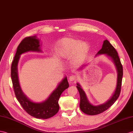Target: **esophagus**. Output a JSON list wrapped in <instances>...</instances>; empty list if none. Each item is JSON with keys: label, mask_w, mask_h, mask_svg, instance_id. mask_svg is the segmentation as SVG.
I'll return each instance as SVG.
<instances>
[{"label": "esophagus", "mask_w": 133, "mask_h": 133, "mask_svg": "<svg viewBox=\"0 0 133 133\" xmlns=\"http://www.w3.org/2000/svg\"><path fill=\"white\" fill-rule=\"evenodd\" d=\"M78 79V77L76 75H74V74H73V75L70 76L69 77V81H75Z\"/></svg>", "instance_id": "1"}]
</instances>
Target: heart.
<instances>
[{
    "instance_id": "heart-1",
    "label": "heart",
    "mask_w": 133,
    "mask_h": 133,
    "mask_svg": "<svg viewBox=\"0 0 133 133\" xmlns=\"http://www.w3.org/2000/svg\"><path fill=\"white\" fill-rule=\"evenodd\" d=\"M89 50V46L85 42L72 38H64L57 42L56 48L57 55L66 59L75 55L77 60H81L85 56Z\"/></svg>"
}]
</instances>
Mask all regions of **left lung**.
Segmentation results:
<instances>
[{
	"label": "left lung",
	"instance_id": "8db88e82",
	"mask_svg": "<svg viewBox=\"0 0 133 133\" xmlns=\"http://www.w3.org/2000/svg\"><path fill=\"white\" fill-rule=\"evenodd\" d=\"M102 54H105L107 56L111 57L113 63L115 64L117 72V85H116L115 91L113 93L111 99H109L107 102L104 103V104L99 105H93L91 104H90L89 102L85 92L81 88L79 84L78 83H77V88L78 90L80 95V109L83 113L89 115H98L107 110L117 100L121 92L123 76L122 65L118 55L117 52L116 51V49L113 47L112 45L109 43V42L107 39L103 42L102 48H101V50H100L98 51L96 56Z\"/></svg>",
	"mask_w": 133,
	"mask_h": 133
}]
</instances>
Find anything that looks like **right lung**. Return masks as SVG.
I'll return each mask as SVG.
<instances>
[{"mask_svg":"<svg viewBox=\"0 0 133 133\" xmlns=\"http://www.w3.org/2000/svg\"><path fill=\"white\" fill-rule=\"evenodd\" d=\"M42 52L39 40L36 36L26 37L19 44L11 65V79L16 98L22 108L29 115L37 118L47 119L55 115L59 111L58 103L60 96L65 90L68 88L69 83L65 77L49 97L42 103L31 101L22 92L18 82L17 65L21 54L27 52Z\"/></svg>","mask_w":133,"mask_h":133,"instance_id":"add662e5","label":"right lung"}]
</instances>
